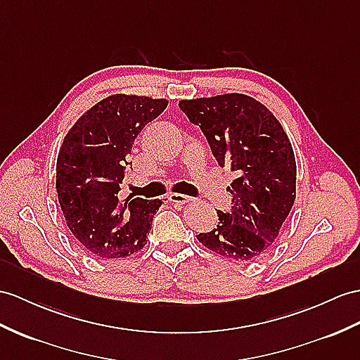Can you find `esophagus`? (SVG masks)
I'll list each match as a JSON object with an SVG mask.
<instances>
[{
	"instance_id": "obj_1",
	"label": "esophagus",
	"mask_w": 360,
	"mask_h": 360,
	"mask_svg": "<svg viewBox=\"0 0 360 360\" xmlns=\"http://www.w3.org/2000/svg\"><path fill=\"white\" fill-rule=\"evenodd\" d=\"M169 200L172 201V203H179V205H185L188 203V201H191V197L189 195H185V194H169Z\"/></svg>"
}]
</instances>
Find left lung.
<instances>
[{"mask_svg":"<svg viewBox=\"0 0 360 360\" xmlns=\"http://www.w3.org/2000/svg\"><path fill=\"white\" fill-rule=\"evenodd\" d=\"M198 125L215 160L236 179L229 212L217 210L215 229L198 233L205 248L232 261L264 253L281 229L296 197V162L290 140L276 117L250 96L231 93L180 101Z\"/></svg>","mask_w":360,"mask_h":360,"instance_id":"8db88e82","label":"left lung"}]
</instances>
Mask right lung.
<instances>
[{
	"mask_svg": "<svg viewBox=\"0 0 360 360\" xmlns=\"http://www.w3.org/2000/svg\"><path fill=\"white\" fill-rule=\"evenodd\" d=\"M168 101L112 94L68 131L56 162V191L68 229L99 258H124L146 244L160 200L119 198L140 131Z\"/></svg>",
	"mask_w": 360,
	"mask_h": 360,
	"instance_id": "obj_1",
	"label": "right lung"
}]
</instances>
